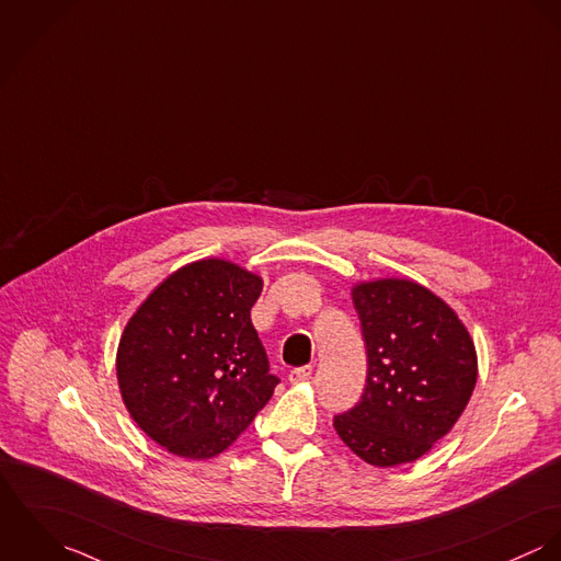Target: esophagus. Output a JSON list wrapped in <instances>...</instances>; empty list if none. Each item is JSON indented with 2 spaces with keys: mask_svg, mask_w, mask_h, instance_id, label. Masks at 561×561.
I'll return each mask as SVG.
<instances>
[{
  "mask_svg": "<svg viewBox=\"0 0 561 561\" xmlns=\"http://www.w3.org/2000/svg\"><path fill=\"white\" fill-rule=\"evenodd\" d=\"M311 376V366H301V368H295L288 374V380L290 382H301V380H308Z\"/></svg>",
  "mask_w": 561,
  "mask_h": 561,
  "instance_id": "obj_1",
  "label": "esophagus"
}]
</instances>
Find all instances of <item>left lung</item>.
<instances>
[{"mask_svg":"<svg viewBox=\"0 0 561 561\" xmlns=\"http://www.w3.org/2000/svg\"><path fill=\"white\" fill-rule=\"evenodd\" d=\"M353 304L368 376L362 400L333 428L374 467L413 462L454 428L473 393V340L456 311L411 279L362 282Z\"/></svg>","mask_w":561,"mask_h":561,"instance_id":"left-lung-1","label":"left lung"}]
</instances>
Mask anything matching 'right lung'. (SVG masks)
<instances>
[{"mask_svg": "<svg viewBox=\"0 0 561 561\" xmlns=\"http://www.w3.org/2000/svg\"><path fill=\"white\" fill-rule=\"evenodd\" d=\"M262 277L208 257L163 279L126 322L116 373L126 411L168 451L204 460L228 449L279 378L251 324Z\"/></svg>", "mask_w": 561, "mask_h": 561, "instance_id": "obj_1", "label": "right lung"}]
</instances>
